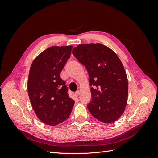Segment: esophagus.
I'll return each mask as SVG.
<instances>
[{
	"instance_id": "esophagus-1",
	"label": "esophagus",
	"mask_w": 158,
	"mask_h": 158,
	"mask_svg": "<svg viewBox=\"0 0 158 158\" xmlns=\"http://www.w3.org/2000/svg\"><path fill=\"white\" fill-rule=\"evenodd\" d=\"M80 94V92L79 90H78V91H77V92H76L75 93V95H76V97H78Z\"/></svg>"
}]
</instances>
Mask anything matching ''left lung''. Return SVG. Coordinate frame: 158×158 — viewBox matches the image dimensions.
Wrapping results in <instances>:
<instances>
[{
	"label": "left lung",
	"instance_id": "obj_1",
	"mask_svg": "<svg viewBox=\"0 0 158 158\" xmlns=\"http://www.w3.org/2000/svg\"><path fill=\"white\" fill-rule=\"evenodd\" d=\"M73 54L88 70L92 86L88 104L90 113L105 123L117 121L125 111L128 92L127 74L118 56L101 44L78 45Z\"/></svg>",
	"mask_w": 158,
	"mask_h": 158
}]
</instances>
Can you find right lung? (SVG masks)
I'll return each instance as SVG.
<instances>
[{
  "mask_svg": "<svg viewBox=\"0 0 158 158\" xmlns=\"http://www.w3.org/2000/svg\"><path fill=\"white\" fill-rule=\"evenodd\" d=\"M73 46L51 47L33 60L27 80V92L38 118L55 126L70 116L74 101L60 74L70 57Z\"/></svg>",
  "mask_w": 158,
  "mask_h": 158,
  "instance_id": "add662e5",
  "label": "right lung"
}]
</instances>
